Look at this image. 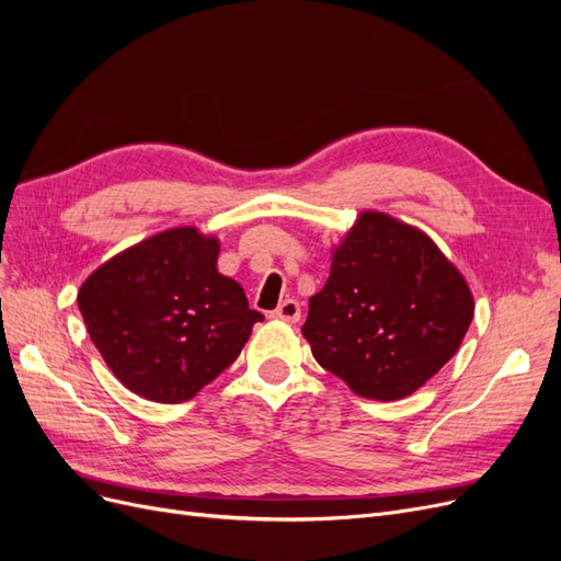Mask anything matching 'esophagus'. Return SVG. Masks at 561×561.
Listing matches in <instances>:
<instances>
[{
    "instance_id": "esophagus-1",
    "label": "esophagus",
    "mask_w": 561,
    "mask_h": 561,
    "mask_svg": "<svg viewBox=\"0 0 561 561\" xmlns=\"http://www.w3.org/2000/svg\"><path fill=\"white\" fill-rule=\"evenodd\" d=\"M274 318L285 320V322H299V318H301L299 301L297 299H285L280 307L274 311Z\"/></svg>"
}]
</instances>
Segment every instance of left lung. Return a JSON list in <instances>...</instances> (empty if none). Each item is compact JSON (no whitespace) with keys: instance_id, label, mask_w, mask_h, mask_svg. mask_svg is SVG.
<instances>
[{"instance_id":"1","label":"left lung","mask_w":561,"mask_h":561,"mask_svg":"<svg viewBox=\"0 0 561 561\" xmlns=\"http://www.w3.org/2000/svg\"><path fill=\"white\" fill-rule=\"evenodd\" d=\"M472 313L463 276L426 233L363 213L309 299L301 334L353 393L388 402L412 396L454 358Z\"/></svg>"}]
</instances>
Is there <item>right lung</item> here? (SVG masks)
Instances as JSON below:
<instances>
[{"mask_svg":"<svg viewBox=\"0 0 561 561\" xmlns=\"http://www.w3.org/2000/svg\"><path fill=\"white\" fill-rule=\"evenodd\" d=\"M219 243L168 229L105 262L77 295L91 342L135 396L194 398L239 358L254 322L243 287L217 271Z\"/></svg>","mask_w":561,"mask_h":561,"instance_id":"obj_1","label":"right lung"}]
</instances>
